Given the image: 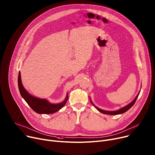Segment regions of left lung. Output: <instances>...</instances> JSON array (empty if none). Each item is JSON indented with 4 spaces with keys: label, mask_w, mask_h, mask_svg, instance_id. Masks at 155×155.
<instances>
[{
    "label": "left lung",
    "mask_w": 155,
    "mask_h": 155,
    "mask_svg": "<svg viewBox=\"0 0 155 155\" xmlns=\"http://www.w3.org/2000/svg\"><path fill=\"white\" fill-rule=\"evenodd\" d=\"M139 94H140V92H139L138 94H137V96H136V97L134 99V101L131 102L130 104H128V105H127L123 107L122 108H121V109H118V110H114V111H107V110H105L101 109L97 107V106L93 104V102H92V101L91 100V99H90V101H91V104L95 107V108H96V109L98 111H99L100 112H101V113H102V114H108V115H115L122 114H123V113H125V112H127V110H128L134 105V104H135L136 100L137 99V98H138V96H139Z\"/></svg>",
    "instance_id": "obj_1"
}]
</instances>
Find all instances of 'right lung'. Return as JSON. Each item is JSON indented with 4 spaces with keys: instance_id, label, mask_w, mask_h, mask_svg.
I'll return each mask as SVG.
<instances>
[{
    "instance_id": "right-lung-1",
    "label": "right lung",
    "mask_w": 155,
    "mask_h": 155,
    "mask_svg": "<svg viewBox=\"0 0 155 155\" xmlns=\"http://www.w3.org/2000/svg\"><path fill=\"white\" fill-rule=\"evenodd\" d=\"M18 86L21 96L35 112L39 114H51L56 112L63 107L68 99V93L65 99L63 102L58 104H53L45 99H40L32 96L23 87L20 72H19L18 76Z\"/></svg>"
}]
</instances>
